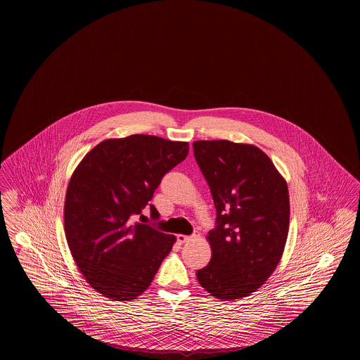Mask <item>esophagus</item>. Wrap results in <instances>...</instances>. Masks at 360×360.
<instances>
[{
  "mask_svg": "<svg viewBox=\"0 0 360 360\" xmlns=\"http://www.w3.org/2000/svg\"><path fill=\"white\" fill-rule=\"evenodd\" d=\"M191 236H184V234H179L177 236V243L179 244H184V243H188V241H191Z\"/></svg>",
  "mask_w": 360,
  "mask_h": 360,
  "instance_id": "esophagus-1",
  "label": "esophagus"
}]
</instances>
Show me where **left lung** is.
<instances>
[{"mask_svg": "<svg viewBox=\"0 0 360 360\" xmlns=\"http://www.w3.org/2000/svg\"><path fill=\"white\" fill-rule=\"evenodd\" d=\"M193 154L217 208L207 236L211 260L196 278L218 300L245 298L282 259L290 224L287 183L253 145L196 141Z\"/></svg>", "mask_w": 360, "mask_h": 360, "instance_id": "left-lung-1", "label": "left lung"}]
</instances>
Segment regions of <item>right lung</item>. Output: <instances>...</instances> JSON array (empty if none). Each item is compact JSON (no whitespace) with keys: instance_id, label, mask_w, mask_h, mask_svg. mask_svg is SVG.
<instances>
[{"instance_id":"right-lung-1","label":"right lung","mask_w":360,"mask_h":360,"mask_svg":"<svg viewBox=\"0 0 360 360\" xmlns=\"http://www.w3.org/2000/svg\"><path fill=\"white\" fill-rule=\"evenodd\" d=\"M187 155V142L135 134L100 142L78 164L65 198V234L97 292L130 301L152 284L176 237L134 221L148 206L160 218L153 193Z\"/></svg>"}]
</instances>
